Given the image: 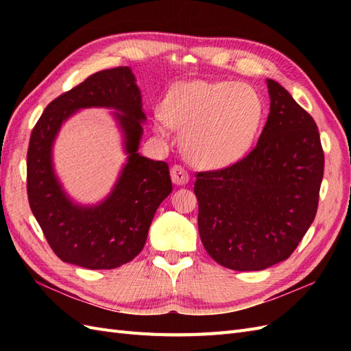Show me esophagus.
<instances>
[{
	"instance_id": "1",
	"label": "esophagus",
	"mask_w": 351,
	"mask_h": 351,
	"mask_svg": "<svg viewBox=\"0 0 351 351\" xmlns=\"http://www.w3.org/2000/svg\"><path fill=\"white\" fill-rule=\"evenodd\" d=\"M171 178H173V183L177 186H183L189 183V173L184 169V167L182 165H174L171 168Z\"/></svg>"
}]
</instances>
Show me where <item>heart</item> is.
Here are the masks:
<instances>
[{
  "instance_id": "b5f03b06",
  "label": "heart",
  "mask_w": 351,
  "mask_h": 351,
  "mask_svg": "<svg viewBox=\"0 0 351 351\" xmlns=\"http://www.w3.org/2000/svg\"><path fill=\"white\" fill-rule=\"evenodd\" d=\"M262 117V98L250 84L195 80L168 95L156 129L165 134L168 123L183 127L182 145L190 159L224 168L249 152Z\"/></svg>"
}]
</instances>
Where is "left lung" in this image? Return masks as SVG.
Masks as SVG:
<instances>
[{"label":"left lung","mask_w":351,"mask_h":351,"mask_svg":"<svg viewBox=\"0 0 351 351\" xmlns=\"http://www.w3.org/2000/svg\"><path fill=\"white\" fill-rule=\"evenodd\" d=\"M259 141L239 162L196 174L199 236L209 256L234 271L290 258L315 219L324 177L319 132L280 83Z\"/></svg>","instance_id":"left-lung-1"}]
</instances>
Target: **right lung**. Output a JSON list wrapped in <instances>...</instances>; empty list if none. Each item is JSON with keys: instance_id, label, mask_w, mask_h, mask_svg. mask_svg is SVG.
<instances>
[{"instance_id": "right-lung-1", "label": "right lung", "mask_w": 351, "mask_h": 351, "mask_svg": "<svg viewBox=\"0 0 351 351\" xmlns=\"http://www.w3.org/2000/svg\"><path fill=\"white\" fill-rule=\"evenodd\" d=\"M112 108L130 155L112 193L82 207L65 195L51 165V146L69 116L82 108ZM142 95L130 67L92 74L52 101L30 134L27 197L32 212L57 256L88 269H112L133 261L146 243L161 202L171 193L168 164L142 156Z\"/></svg>"}]
</instances>
